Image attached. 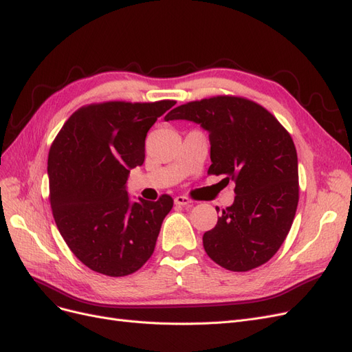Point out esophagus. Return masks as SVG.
<instances>
[{"instance_id":"esophagus-1","label":"esophagus","mask_w":352,"mask_h":352,"mask_svg":"<svg viewBox=\"0 0 352 352\" xmlns=\"http://www.w3.org/2000/svg\"><path fill=\"white\" fill-rule=\"evenodd\" d=\"M175 204L176 206H190L192 204V201H190L188 197H185V195H179V197H176L175 198Z\"/></svg>"}]
</instances>
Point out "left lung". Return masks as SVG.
<instances>
[{"mask_svg":"<svg viewBox=\"0 0 352 352\" xmlns=\"http://www.w3.org/2000/svg\"><path fill=\"white\" fill-rule=\"evenodd\" d=\"M208 132V175L235 182V201L202 236L208 257L230 272L267 263L289 233L298 206V157L291 135L260 104L241 97L179 105L166 117Z\"/></svg>","mask_w":352,"mask_h":352,"instance_id":"left-lung-1","label":"left lung"}]
</instances>
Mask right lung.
I'll return each mask as SVG.
<instances>
[{
    "mask_svg": "<svg viewBox=\"0 0 352 352\" xmlns=\"http://www.w3.org/2000/svg\"><path fill=\"white\" fill-rule=\"evenodd\" d=\"M176 104L109 101L74 111L48 154L50 202L67 247L91 270L120 278L151 257L160 228L173 207L126 190L129 172L142 166L150 127Z\"/></svg>",
    "mask_w": 352,
    "mask_h": 352,
    "instance_id": "obj_1",
    "label": "right lung"
}]
</instances>
